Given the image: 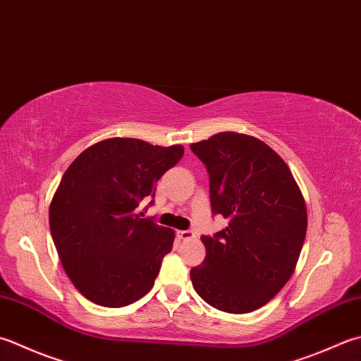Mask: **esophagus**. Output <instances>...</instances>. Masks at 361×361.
<instances>
[{
	"label": "esophagus",
	"instance_id": "34e87169",
	"mask_svg": "<svg viewBox=\"0 0 361 361\" xmlns=\"http://www.w3.org/2000/svg\"><path fill=\"white\" fill-rule=\"evenodd\" d=\"M176 236H178V239L186 241V239H192L195 235H194V231H190V230H180V231H176Z\"/></svg>",
	"mask_w": 361,
	"mask_h": 361
}]
</instances>
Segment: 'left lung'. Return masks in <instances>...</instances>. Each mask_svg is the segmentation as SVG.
<instances>
[{"label":"left lung","mask_w":361,"mask_h":361,"mask_svg":"<svg viewBox=\"0 0 361 361\" xmlns=\"http://www.w3.org/2000/svg\"><path fill=\"white\" fill-rule=\"evenodd\" d=\"M209 175L213 214L228 227L202 236L203 263L190 269L200 298L225 313L266 305L291 277L307 235V207L286 162L259 139L219 133L190 144Z\"/></svg>","instance_id":"1"}]
</instances>
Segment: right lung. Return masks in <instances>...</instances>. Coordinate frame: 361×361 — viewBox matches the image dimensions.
Masks as SVG:
<instances>
[{
    "mask_svg": "<svg viewBox=\"0 0 361 361\" xmlns=\"http://www.w3.org/2000/svg\"><path fill=\"white\" fill-rule=\"evenodd\" d=\"M183 153L181 145L112 137L86 148L63 173L49 230L66 274L90 302L126 307L153 288L175 233L136 209Z\"/></svg>",
    "mask_w": 361,
    "mask_h": 361,
    "instance_id": "1",
    "label": "right lung"
}]
</instances>
